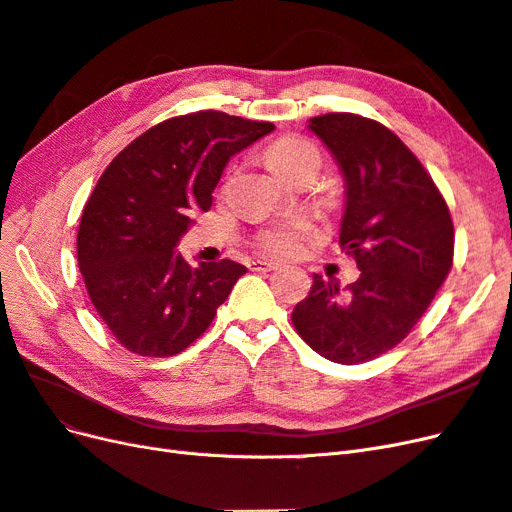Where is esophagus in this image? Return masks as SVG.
I'll return each instance as SVG.
<instances>
[{
    "mask_svg": "<svg viewBox=\"0 0 512 512\" xmlns=\"http://www.w3.org/2000/svg\"><path fill=\"white\" fill-rule=\"evenodd\" d=\"M282 265L280 262H273V260H256L252 262V269L254 271H277Z\"/></svg>",
    "mask_w": 512,
    "mask_h": 512,
    "instance_id": "esophagus-1",
    "label": "esophagus"
}]
</instances>
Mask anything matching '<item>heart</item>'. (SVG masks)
<instances>
[{"label":"heart","instance_id":"obj_1","mask_svg":"<svg viewBox=\"0 0 512 512\" xmlns=\"http://www.w3.org/2000/svg\"><path fill=\"white\" fill-rule=\"evenodd\" d=\"M312 156H318L316 147L301 136H284L267 149L269 166L284 177H290L294 168ZM312 237L314 226L303 218H297L284 224L262 228L254 237V245L262 254L269 256H294L303 250L307 239Z\"/></svg>","mask_w":512,"mask_h":512}]
</instances>
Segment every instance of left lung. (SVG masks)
<instances>
[{
  "instance_id": "left-lung-1",
  "label": "left lung",
  "mask_w": 512,
  "mask_h": 512,
  "mask_svg": "<svg viewBox=\"0 0 512 512\" xmlns=\"http://www.w3.org/2000/svg\"><path fill=\"white\" fill-rule=\"evenodd\" d=\"M346 177L339 245L361 269L339 290L314 275L292 324L324 359L354 365L406 339L453 267L455 228L425 166L380 121L354 113L309 119Z\"/></svg>"
}]
</instances>
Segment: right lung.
<instances>
[{"label":"right lung","mask_w":512,"mask_h":512,"mask_svg":"<svg viewBox=\"0 0 512 512\" xmlns=\"http://www.w3.org/2000/svg\"><path fill=\"white\" fill-rule=\"evenodd\" d=\"M271 121L220 111L170 117L121 149L81 215L76 254L98 316L141 356H173L203 335L239 262L190 265L175 254L192 215L209 211L230 156L273 132Z\"/></svg>","instance_id":"right-lung-1"}]
</instances>
